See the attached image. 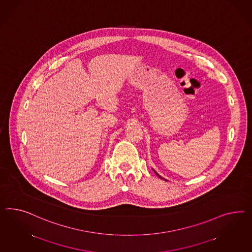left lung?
<instances>
[{
	"label": "left lung",
	"mask_w": 252,
	"mask_h": 252,
	"mask_svg": "<svg viewBox=\"0 0 252 252\" xmlns=\"http://www.w3.org/2000/svg\"><path fill=\"white\" fill-rule=\"evenodd\" d=\"M155 172H156V171H155ZM157 175H158V177L161 178V177H160V176H159V175H158V173H157ZM161 179H162V178H161Z\"/></svg>",
	"instance_id": "obj_1"
}]
</instances>
